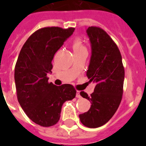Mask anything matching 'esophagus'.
Segmentation results:
<instances>
[{"label": "esophagus", "instance_id": "esophagus-1", "mask_svg": "<svg viewBox=\"0 0 146 146\" xmlns=\"http://www.w3.org/2000/svg\"><path fill=\"white\" fill-rule=\"evenodd\" d=\"M76 98H81V96H80V92L79 91L76 92Z\"/></svg>", "mask_w": 146, "mask_h": 146}]
</instances>
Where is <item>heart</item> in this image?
Instances as JSON below:
<instances>
[{"label": "heart", "mask_w": 146, "mask_h": 146, "mask_svg": "<svg viewBox=\"0 0 146 146\" xmlns=\"http://www.w3.org/2000/svg\"><path fill=\"white\" fill-rule=\"evenodd\" d=\"M73 48L74 51H78V50L86 49V48H85L84 44L82 43V40L80 39V38H76L73 40Z\"/></svg>", "instance_id": "obj_1"}]
</instances>
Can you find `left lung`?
Instances as JSON below:
<instances>
[{
    "label": "left lung",
    "instance_id": "1",
    "mask_svg": "<svg viewBox=\"0 0 146 146\" xmlns=\"http://www.w3.org/2000/svg\"><path fill=\"white\" fill-rule=\"evenodd\" d=\"M92 56L86 75L89 82L96 83L94 92L80 96L91 102L87 112L80 114V121L89 128L102 127L108 122L120 105L123 96L124 67L120 50L108 34L102 29H87Z\"/></svg>",
    "mask_w": 146,
    "mask_h": 146
}]
</instances>
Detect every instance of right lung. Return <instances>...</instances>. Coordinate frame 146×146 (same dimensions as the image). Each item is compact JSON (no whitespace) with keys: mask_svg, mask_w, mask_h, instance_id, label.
<instances>
[{"mask_svg":"<svg viewBox=\"0 0 146 146\" xmlns=\"http://www.w3.org/2000/svg\"><path fill=\"white\" fill-rule=\"evenodd\" d=\"M74 30L54 26L40 29L29 36L19 52L14 72L17 99L29 118L42 127L56 124L63 104L76 97L72 85L57 86L47 77L55 53Z\"/></svg>","mask_w":146,"mask_h":146,"instance_id":"obj_1","label":"right lung"}]
</instances>
